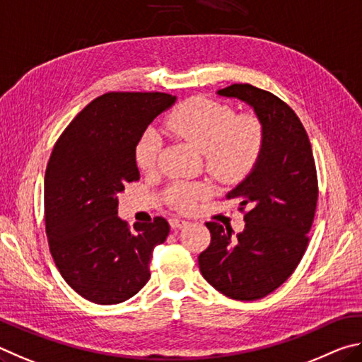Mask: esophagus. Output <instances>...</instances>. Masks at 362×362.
I'll return each instance as SVG.
<instances>
[{
	"instance_id": "1",
	"label": "esophagus",
	"mask_w": 362,
	"mask_h": 362,
	"mask_svg": "<svg viewBox=\"0 0 362 362\" xmlns=\"http://www.w3.org/2000/svg\"><path fill=\"white\" fill-rule=\"evenodd\" d=\"M189 223L186 219H181V218H171L170 219V226L171 229H182V227H186Z\"/></svg>"
}]
</instances>
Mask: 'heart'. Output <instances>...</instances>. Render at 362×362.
Listing matches in <instances>:
<instances>
[{"label":"heart","mask_w":362,"mask_h":362,"mask_svg":"<svg viewBox=\"0 0 362 362\" xmlns=\"http://www.w3.org/2000/svg\"><path fill=\"white\" fill-rule=\"evenodd\" d=\"M167 129L192 144L205 156L206 170L221 181H237L255 168L265 146V127L256 114H237L230 105L197 97L170 112ZM162 138L149 129L138 139L136 165L143 171L156 168ZM208 192L202 182L176 181L168 187L167 199L177 210L194 208Z\"/></svg>","instance_id":"b5f03b06"}]
</instances>
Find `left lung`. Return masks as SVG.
Wrapping results in <instances>:
<instances>
[{"label": "left lung", "instance_id": "left-lung-1", "mask_svg": "<svg viewBox=\"0 0 362 362\" xmlns=\"http://www.w3.org/2000/svg\"><path fill=\"white\" fill-rule=\"evenodd\" d=\"M218 95L245 101L265 127V146L251 173L227 194L240 202L245 229L206 223L211 243L199 267L211 286L230 299L257 300L293 275L308 246L318 177L312 144L297 114L276 95L251 84H232Z\"/></svg>", "mask_w": 362, "mask_h": 362}]
</instances>
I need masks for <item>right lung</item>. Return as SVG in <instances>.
<instances>
[{"label":"right lung","instance_id":"obj_1","mask_svg":"<svg viewBox=\"0 0 362 362\" xmlns=\"http://www.w3.org/2000/svg\"><path fill=\"white\" fill-rule=\"evenodd\" d=\"M176 97L110 92L90 101L55 143L44 176V218L57 269L76 293L100 305L135 296L151 278L152 251L168 237L167 219L117 216V194L138 181V139Z\"/></svg>","mask_w":362,"mask_h":362}]
</instances>
